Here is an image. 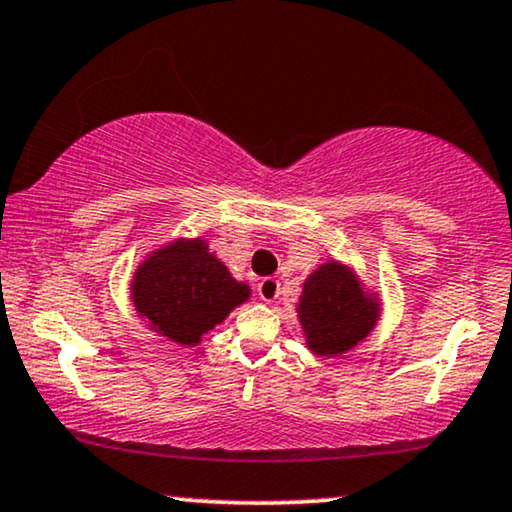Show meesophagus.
<instances>
[{"label": "esophagus", "instance_id": "esophagus-1", "mask_svg": "<svg viewBox=\"0 0 512 512\" xmlns=\"http://www.w3.org/2000/svg\"><path fill=\"white\" fill-rule=\"evenodd\" d=\"M257 295H260L262 302H274L278 300V295H281V286H278L276 278H262V281L257 283Z\"/></svg>", "mask_w": 512, "mask_h": 512}]
</instances>
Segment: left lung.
Segmentation results:
<instances>
[{"label": "left lung", "mask_w": 512, "mask_h": 512, "mask_svg": "<svg viewBox=\"0 0 512 512\" xmlns=\"http://www.w3.org/2000/svg\"><path fill=\"white\" fill-rule=\"evenodd\" d=\"M297 319L314 354L338 357L368 338L380 319V302L352 267L328 260L304 278Z\"/></svg>", "instance_id": "obj_1"}]
</instances>
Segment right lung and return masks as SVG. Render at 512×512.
<instances>
[{
    "label": "right lung",
    "mask_w": 512,
    "mask_h": 512,
    "mask_svg": "<svg viewBox=\"0 0 512 512\" xmlns=\"http://www.w3.org/2000/svg\"><path fill=\"white\" fill-rule=\"evenodd\" d=\"M132 302L148 328L184 347L222 323L250 300L248 283L236 281L203 238H174L139 264Z\"/></svg>",
    "instance_id": "add662e5"
}]
</instances>
